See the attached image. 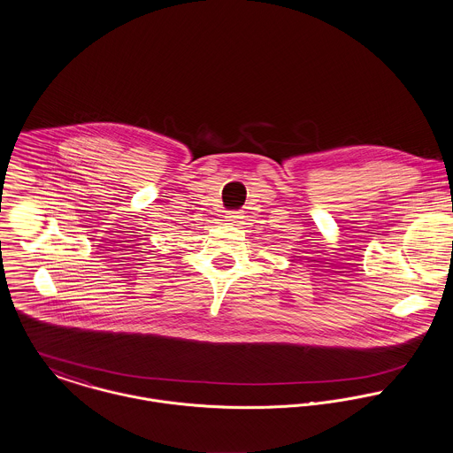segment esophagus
Returning <instances> with one entry per match:
<instances>
[{
    "instance_id": "obj_1",
    "label": "esophagus",
    "mask_w": 453,
    "mask_h": 453,
    "mask_svg": "<svg viewBox=\"0 0 453 453\" xmlns=\"http://www.w3.org/2000/svg\"><path fill=\"white\" fill-rule=\"evenodd\" d=\"M242 219H243L242 211H229V213H226V220L231 222V224H238Z\"/></svg>"
}]
</instances>
